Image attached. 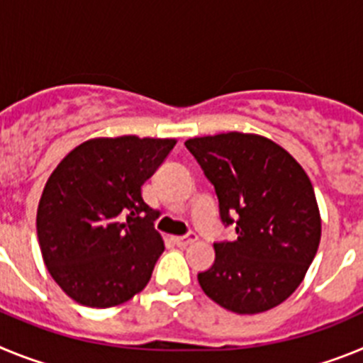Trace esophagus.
<instances>
[{
    "label": "esophagus",
    "mask_w": 363,
    "mask_h": 363,
    "mask_svg": "<svg viewBox=\"0 0 363 363\" xmlns=\"http://www.w3.org/2000/svg\"><path fill=\"white\" fill-rule=\"evenodd\" d=\"M196 234L194 233H191V234H187V236H178V238H174V243L178 247H187V245H191V243H194L196 242Z\"/></svg>",
    "instance_id": "1"
}]
</instances>
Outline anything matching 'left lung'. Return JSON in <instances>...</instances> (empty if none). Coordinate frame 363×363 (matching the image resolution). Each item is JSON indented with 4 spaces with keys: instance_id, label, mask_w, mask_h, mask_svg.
<instances>
[{
    "instance_id": "8db88e82",
    "label": "left lung",
    "mask_w": 363,
    "mask_h": 363,
    "mask_svg": "<svg viewBox=\"0 0 363 363\" xmlns=\"http://www.w3.org/2000/svg\"><path fill=\"white\" fill-rule=\"evenodd\" d=\"M185 147L214 185L234 242L214 243L213 267L198 274L203 293L238 314L280 306L316 256L322 218L307 172L284 147L259 134L191 138Z\"/></svg>"
}]
</instances>
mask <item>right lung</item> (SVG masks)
I'll return each instance as SVG.
<instances>
[{
	"label": "right lung",
	"instance_id": "obj_1",
	"mask_svg": "<svg viewBox=\"0 0 363 363\" xmlns=\"http://www.w3.org/2000/svg\"><path fill=\"white\" fill-rule=\"evenodd\" d=\"M174 145L172 138H92L47 179L36 216L41 256L74 301L105 309L145 289L165 245L142 185Z\"/></svg>",
	"mask_w": 363,
	"mask_h": 363
}]
</instances>
